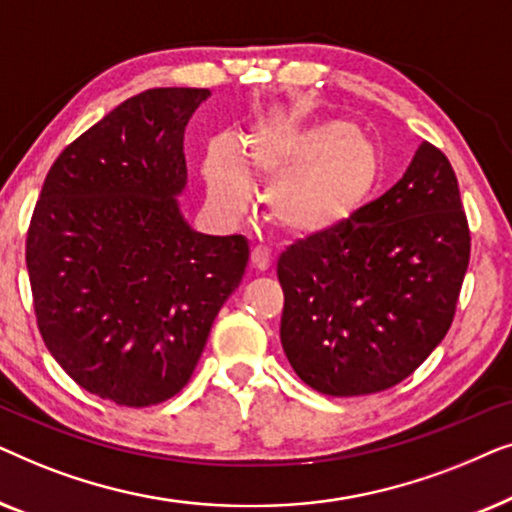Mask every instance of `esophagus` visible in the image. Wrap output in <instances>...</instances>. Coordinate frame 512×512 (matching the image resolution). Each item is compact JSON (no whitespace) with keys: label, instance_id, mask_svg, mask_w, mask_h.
<instances>
[{"label":"esophagus","instance_id":"obj_1","mask_svg":"<svg viewBox=\"0 0 512 512\" xmlns=\"http://www.w3.org/2000/svg\"><path fill=\"white\" fill-rule=\"evenodd\" d=\"M270 265H272V258L268 251H265L263 247L251 249V268H254L256 272H268Z\"/></svg>","mask_w":512,"mask_h":512}]
</instances>
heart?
I'll return each instance as SVG.
<instances>
[{"mask_svg":"<svg viewBox=\"0 0 512 512\" xmlns=\"http://www.w3.org/2000/svg\"><path fill=\"white\" fill-rule=\"evenodd\" d=\"M205 177L214 205L226 214L247 205L244 177L272 184V223L293 237H317L345 226L366 205L380 179V153L354 123L331 118L258 135L242 158L214 146Z\"/></svg>","mask_w":512,"mask_h":512,"instance_id":"1","label":"heart"}]
</instances>
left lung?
Returning a JSON list of instances; mask_svg holds the SVG:
<instances>
[{
	"mask_svg": "<svg viewBox=\"0 0 512 512\" xmlns=\"http://www.w3.org/2000/svg\"><path fill=\"white\" fill-rule=\"evenodd\" d=\"M468 258L457 174L424 142L396 186L279 256V335L291 368L326 396L403 382L450 331Z\"/></svg>",
	"mask_w": 512,
	"mask_h": 512,
	"instance_id": "left-lung-1",
	"label": "left lung"
}]
</instances>
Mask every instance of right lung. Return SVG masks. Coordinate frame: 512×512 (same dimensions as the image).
<instances>
[{
	"mask_svg": "<svg viewBox=\"0 0 512 512\" xmlns=\"http://www.w3.org/2000/svg\"><path fill=\"white\" fill-rule=\"evenodd\" d=\"M207 88L144 90L65 146L27 230L48 352L90 394L146 408L191 380L249 261L242 235L184 221V130Z\"/></svg>",
	"mask_w": 512,
	"mask_h": 512,
	"instance_id": "add662e5",
	"label": "right lung"
}]
</instances>
